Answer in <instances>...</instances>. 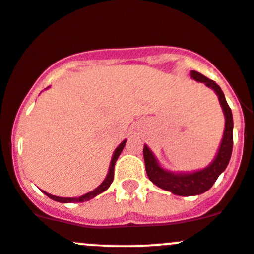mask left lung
I'll return each mask as SVG.
<instances>
[{"mask_svg":"<svg viewBox=\"0 0 254 254\" xmlns=\"http://www.w3.org/2000/svg\"><path fill=\"white\" fill-rule=\"evenodd\" d=\"M191 78L198 82H203L205 86L210 87L215 91L219 97L221 108H223L224 116H225V130H224L223 140H221L220 147H219L217 157L214 161L210 163L207 168L198 170L194 173H172L163 169L157 162L156 157L153 156L152 151L147 146L143 147V158H145L146 173L149 180L157 185L158 188L165 191H170L172 193L178 196H194L201 194L208 191L217 181L218 176L226 169L229 161L231 158L234 143V120L233 113L225 100L223 91L215 81L208 79L203 74L198 71H191Z\"/></svg>","mask_w":254,"mask_h":254,"instance_id":"left-lung-1","label":"left lung"}]
</instances>
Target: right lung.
<instances>
[{
	"label": "right lung",
	"mask_w": 254,
	"mask_h": 254,
	"mask_svg": "<svg viewBox=\"0 0 254 254\" xmlns=\"http://www.w3.org/2000/svg\"><path fill=\"white\" fill-rule=\"evenodd\" d=\"M125 143H127V140L123 141L122 143L118 146V147L116 148V151H114L113 153V157H112V161H111V165H109V170H108V174H107L105 181H103L102 184H101L100 186H98L97 189H95V190L89 192V193H85L82 194V196L80 197H58V196H53V194H50L47 193V192L44 191V193L46 194V196H49L51 199H55V201L57 202H61V203H78V202H85V201H89V199L93 198V197H96L97 194L102 193L103 191H106L107 189L111 186L112 181H113V178H114V165H116V162L117 159H118L119 154L122 153L123 148H124Z\"/></svg>",
	"instance_id": "right-lung-1"
}]
</instances>
